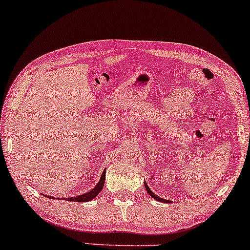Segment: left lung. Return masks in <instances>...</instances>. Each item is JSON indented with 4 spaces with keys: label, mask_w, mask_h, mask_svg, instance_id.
I'll list each match as a JSON object with an SVG mask.
<instances>
[{
    "label": "left lung",
    "mask_w": 250,
    "mask_h": 250,
    "mask_svg": "<svg viewBox=\"0 0 250 250\" xmlns=\"http://www.w3.org/2000/svg\"><path fill=\"white\" fill-rule=\"evenodd\" d=\"M145 187H146V192H148L150 196H151L153 199H156V200H158V201H163V203H170L169 200H165V199H163V198H160V197H158L157 196V194H155L152 192L151 190H150V188L148 187V184H146V182H145Z\"/></svg>",
    "instance_id": "left-lung-1"
}]
</instances>
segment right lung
Returning <instances> with one entry per match:
<instances>
[{"label":"right lung","instance_id":"add662e5","mask_svg":"<svg viewBox=\"0 0 250 250\" xmlns=\"http://www.w3.org/2000/svg\"><path fill=\"white\" fill-rule=\"evenodd\" d=\"M104 180H105V168L104 172H102V175L100 177V181H99V183L95 186L93 189L88 191V192L82 194V196H77V197H71V198H63L64 200L67 201H76V203H86V201H90L95 198L99 194V192L102 190V188H104ZM47 198H54V197H51V196H47ZM56 199V198H54Z\"/></svg>","mask_w":250,"mask_h":250}]
</instances>
